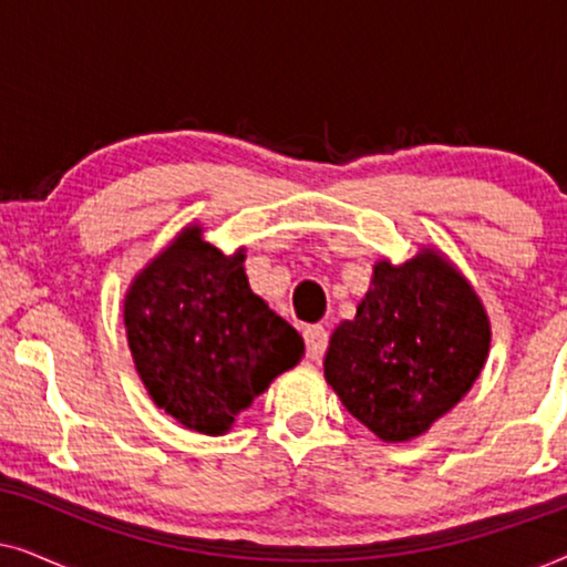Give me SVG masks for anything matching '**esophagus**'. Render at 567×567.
Here are the masks:
<instances>
[{"label": "esophagus", "mask_w": 567, "mask_h": 567, "mask_svg": "<svg viewBox=\"0 0 567 567\" xmlns=\"http://www.w3.org/2000/svg\"><path fill=\"white\" fill-rule=\"evenodd\" d=\"M305 343H307V355L312 361H320L324 351H328V330L322 324H307L305 328Z\"/></svg>", "instance_id": "obj_1"}]
</instances>
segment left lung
<instances>
[{
    "label": "left lung",
    "instance_id": "1",
    "mask_svg": "<svg viewBox=\"0 0 567 567\" xmlns=\"http://www.w3.org/2000/svg\"><path fill=\"white\" fill-rule=\"evenodd\" d=\"M491 317L452 260L421 247L379 260L353 320L332 330L324 379L348 413L386 444L417 439L483 371Z\"/></svg>",
    "mask_w": 567,
    "mask_h": 567
}]
</instances>
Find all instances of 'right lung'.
<instances>
[{"label":"right lung","mask_w":567,"mask_h":567,"mask_svg":"<svg viewBox=\"0 0 567 567\" xmlns=\"http://www.w3.org/2000/svg\"><path fill=\"white\" fill-rule=\"evenodd\" d=\"M131 359L154 405L188 431L224 436L235 417L305 355V340L231 255L188 224L146 262L123 297Z\"/></svg>","instance_id":"add662e5"}]
</instances>
